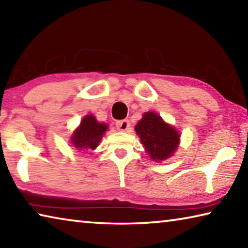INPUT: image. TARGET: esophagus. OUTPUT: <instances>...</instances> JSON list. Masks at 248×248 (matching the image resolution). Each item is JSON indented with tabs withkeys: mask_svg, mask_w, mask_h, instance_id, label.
I'll return each instance as SVG.
<instances>
[{
	"mask_svg": "<svg viewBox=\"0 0 248 248\" xmlns=\"http://www.w3.org/2000/svg\"><path fill=\"white\" fill-rule=\"evenodd\" d=\"M116 127L119 130V131H127V130L130 128V121L128 119L117 121Z\"/></svg>",
	"mask_w": 248,
	"mask_h": 248,
	"instance_id": "esophagus-1",
	"label": "esophagus"
}]
</instances>
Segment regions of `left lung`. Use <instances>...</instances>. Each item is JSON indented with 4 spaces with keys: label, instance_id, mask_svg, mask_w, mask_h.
<instances>
[{
    "label": "left lung",
    "instance_id": "1",
    "mask_svg": "<svg viewBox=\"0 0 248 248\" xmlns=\"http://www.w3.org/2000/svg\"><path fill=\"white\" fill-rule=\"evenodd\" d=\"M136 132L145 152L155 162L170 157L179 145V133L156 112L148 111L137 124Z\"/></svg>",
    "mask_w": 248,
    "mask_h": 248
}]
</instances>
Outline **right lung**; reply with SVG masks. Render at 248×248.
<instances>
[{"mask_svg": "<svg viewBox=\"0 0 248 248\" xmlns=\"http://www.w3.org/2000/svg\"><path fill=\"white\" fill-rule=\"evenodd\" d=\"M107 129L106 124L98 123L93 115H87L73 132L71 143L77 150H95Z\"/></svg>", "mask_w": 248, "mask_h": 248, "instance_id": "obj_1", "label": "right lung"}]
</instances>
